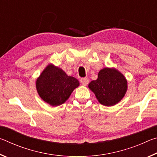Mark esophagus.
<instances>
[{
	"label": "esophagus",
	"mask_w": 157,
	"mask_h": 157,
	"mask_svg": "<svg viewBox=\"0 0 157 157\" xmlns=\"http://www.w3.org/2000/svg\"><path fill=\"white\" fill-rule=\"evenodd\" d=\"M80 82H81L82 85H84V86H86V85L89 84V80L88 78H82L80 79Z\"/></svg>",
	"instance_id": "34e87169"
}]
</instances>
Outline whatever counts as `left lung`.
Instances as JSON below:
<instances>
[{
	"instance_id": "left-lung-1",
	"label": "left lung",
	"mask_w": 157,
	"mask_h": 157,
	"mask_svg": "<svg viewBox=\"0 0 157 157\" xmlns=\"http://www.w3.org/2000/svg\"><path fill=\"white\" fill-rule=\"evenodd\" d=\"M100 104L113 106L123 99L127 89L124 76L115 68H105L98 73V79L89 84Z\"/></svg>"
}]
</instances>
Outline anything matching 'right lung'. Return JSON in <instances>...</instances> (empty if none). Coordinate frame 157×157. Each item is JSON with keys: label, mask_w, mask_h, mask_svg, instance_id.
<instances>
[{"label": "right lung", "mask_w": 157, "mask_h": 157, "mask_svg": "<svg viewBox=\"0 0 157 157\" xmlns=\"http://www.w3.org/2000/svg\"><path fill=\"white\" fill-rule=\"evenodd\" d=\"M79 85L76 78L67 75L62 69L52 64L48 65L36 81L39 96L54 107L64 103Z\"/></svg>", "instance_id": "obj_1"}]
</instances>
